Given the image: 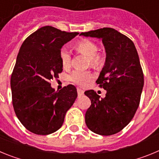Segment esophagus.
I'll return each instance as SVG.
<instances>
[{"instance_id": "obj_1", "label": "esophagus", "mask_w": 159, "mask_h": 159, "mask_svg": "<svg viewBox=\"0 0 159 159\" xmlns=\"http://www.w3.org/2000/svg\"><path fill=\"white\" fill-rule=\"evenodd\" d=\"M77 93H78L79 96H82L84 93V91L81 89V88H77Z\"/></svg>"}]
</instances>
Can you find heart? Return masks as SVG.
<instances>
[{
    "label": "heart",
    "instance_id": "b5f03b06",
    "mask_svg": "<svg viewBox=\"0 0 159 159\" xmlns=\"http://www.w3.org/2000/svg\"><path fill=\"white\" fill-rule=\"evenodd\" d=\"M77 51L88 57L90 64L94 67H98L102 63V57L98 54V47L96 43L89 40H83L75 45ZM60 59L63 67H68L71 65V56L68 48L63 47L60 51ZM94 78L93 74L88 71L75 70L71 72L70 80L80 86H84Z\"/></svg>",
    "mask_w": 159,
    "mask_h": 159
}]
</instances>
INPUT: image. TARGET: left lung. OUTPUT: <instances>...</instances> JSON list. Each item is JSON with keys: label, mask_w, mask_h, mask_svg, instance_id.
Wrapping results in <instances>:
<instances>
[{"label": "left lung", "mask_w": 159, "mask_h": 159, "mask_svg": "<svg viewBox=\"0 0 159 159\" xmlns=\"http://www.w3.org/2000/svg\"><path fill=\"white\" fill-rule=\"evenodd\" d=\"M80 36L102 40L106 52L96 80L107 91L106 96L100 98L94 90L84 92L92 102L85 123L95 134H116L131 121L139 105L144 77L137 50L131 40L111 28L81 32Z\"/></svg>", "instance_id": "left-lung-1"}]
</instances>
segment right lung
Segmentation results:
<instances>
[{
	"instance_id": "obj_1",
	"label": "right lung",
	"mask_w": 159,
	"mask_h": 159,
	"mask_svg": "<svg viewBox=\"0 0 159 159\" xmlns=\"http://www.w3.org/2000/svg\"><path fill=\"white\" fill-rule=\"evenodd\" d=\"M78 34L44 26L20 48L10 81L12 105L20 122L34 134L46 135L59 130L77 98L75 86L55 91L49 81L63 71L60 49Z\"/></svg>"
}]
</instances>
